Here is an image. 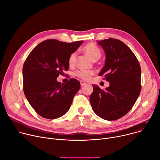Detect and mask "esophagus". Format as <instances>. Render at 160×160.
<instances>
[{"label":"esophagus","mask_w":160,"mask_h":160,"mask_svg":"<svg viewBox=\"0 0 160 160\" xmlns=\"http://www.w3.org/2000/svg\"><path fill=\"white\" fill-rule=\"evenodd\" d=\"M80 85H81V86H83V85H84L85 84H86V83H85V82L82 81V80L80 81Z\"/></svg>","instance_id":"obj_1"}]
</instances>
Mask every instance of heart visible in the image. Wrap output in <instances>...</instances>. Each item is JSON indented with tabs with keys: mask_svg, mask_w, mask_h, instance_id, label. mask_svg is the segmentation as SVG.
<instances>
[{
	"mask_svg": "<svg viewBox=\"0 0 160 160\" xmlns=\"http://www.w3.org/2000/svg\"><path fill=\"white\" fill-rule=\"evenodd\" d=\"M83 51L87 54L90 59L92 61L98 60L101 56V52L99 48L96 47L93 43H89L83 47ZM77 52H72L68 57V64L71 66H73L75 63L77 59ZM94 75V72L92 71H87V70H78L75 72V75L79 78L88 81L91 77Z\"/></svg>",
	"mask_w": 160,
	"mask_h": 160,
	"instance_id": "obj_1",
	"label": "heart"
}]
</instances>
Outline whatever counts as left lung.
<instances>
[{"label": "left lung", "mask_w": 160, "mask_h": 160, "mask_svg": "<svg viewBox=\"0 0 160 160\" xmlns=\"http://www.w3.org/2000/svg\"><path fill=\"white\" fill-rule=\"evenodd\" d=\"M106 53L99 73L110 82L105 90L92 85L90 102L93 111L107 121L117 120L129 112L141 91V68L137 58L124 43L113 38L98 41Z\"/></svg>", "instance_id": "left-lung-1"}]
</instances>
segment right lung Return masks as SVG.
<instances>
[{
    "label": "right lung",
    "mask_w": 160,
    "mask_h": 160,
    "mask_svg": "<svg viewBox=\"0 0 160 160\" xmlns=\"http://www.w3.org/2000/svg\"><path fill=\"white\" fill-rule=\"evenodd\" d=\"M82 42L47 39L27 57L23 66V92L28 103L43 118L54 119L64 115L79 91L80 83L77 79L61 83L57 78L68 70L69 55Z\"/></svg>",
    "instance_id": "right-lung-1"
}]
</instances>
